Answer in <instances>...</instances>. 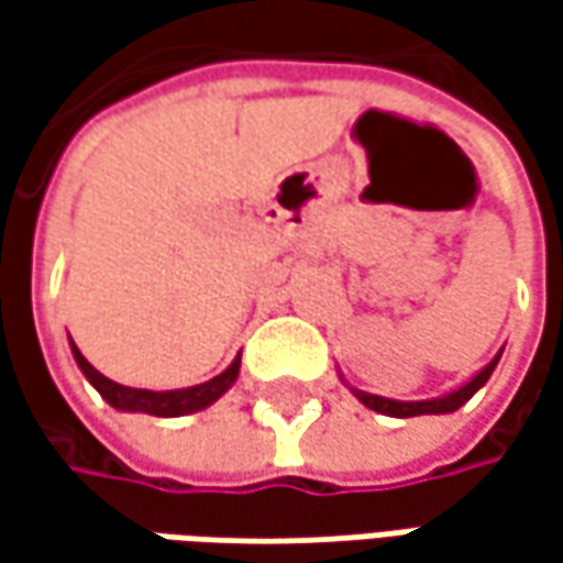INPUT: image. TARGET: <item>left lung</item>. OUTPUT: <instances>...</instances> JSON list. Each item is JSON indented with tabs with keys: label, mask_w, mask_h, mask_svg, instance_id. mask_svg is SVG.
Instances as JSON below:
<instances>
[{
	"label": "left lung",
	"mask_w": 563,
	"mask_h": 563,
	"mask_svg": "<svg viewBox=\"0 0 563 563\" xmlns=\"http://www.w3.org/2000/svg\"><path fill=\"white\" fill-rule=\"evenodd\" d=\"M501 357V354H498ZM498 357L488 363L486 369H479L476 376L466 382L464 388H457V391H451V395H444V398H429V400H391V398H378V395H366V391H360V388H351L354 395L360 398V404H366L369 410H376V413H385V417H422V413H454L457 407H464L466 400L473 398L483 385L492 376V369L498 366Z\"/></svg>",
	"instance_id": "1"
}]
</instances>
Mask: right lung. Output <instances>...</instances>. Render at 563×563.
I'll list each match as a JSON object with an SVG mask.
<instances>
[{
  "mask_svg": "<svg viewBox=\"0 0 563 563\" xmlns=\"http://www.w3.org/2000/svg\"><path fill=\"white\" fill-rule=\"evenodd\" d=\"M71 354H75L77 366H80V373L87 376V382H90L115 410L150 413V417H185V413H197V410L209 407L212 400L222 398L228 388L234 385L238 373H241V357H234V363L228 366L225 373H219V376L209 378L203 385L175 388V391H150V388H128V385H119V382L102 376L99 369L90 366V360L77 351L75 341H71Z\"/></svg>",
  "mask_w": 563,
  "mask_h": 563,
  "instance_id": "1",
  "label": "right lung"
}]
</instances>
